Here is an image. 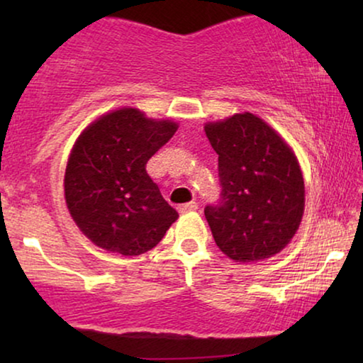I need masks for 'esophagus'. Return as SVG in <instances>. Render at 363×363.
<instances>
[{"label":"esophagus","instance_id":"34e87169","mask_svg":"<svg viewBox=\"0 0 363 363\" xmlns=\"http://www.w3.org/2000/svg\"><path fill=\"white\" fill-rule=\"evenodd\" d=\"M198 210V203L191 201V203H185V205L178 206V211L180 213H190V211H196Z\"/></svg>","mask_w":363,"mask_h":363}]
</instances>
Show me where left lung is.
Instances as JSON below:
<instances>
[{
	"label": "left lung",
	"mask_w": 363,
	"mask_h": 363,
	"mask_svg": "<svg viewBox=\"0 0 363 363\" xmlns=\"http://www.w3.org/2000/svg\"><path fill=\"white\" fill-rule=\"evenodd\" d=\"M218 153L221 195L205 208L216 246L236 262H255L289 245L304 213L299 162L274 128L255 113L205 125Z\"/></svg>",
	"instance_id": "left-lung-1"
}]
</instances>
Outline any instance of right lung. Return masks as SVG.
<instances>
[{
	"mask_svg": "<svg viewBox=\"0 0 363 363\" xmlns=\"http://www.w3.org/2000/svg\"><path fill=\"white\" fill-rule=\"evenodd\" d=\"M178 125L122 107L94 121L74 143L64 175L67 210L102 250L138 256L165 236L177 210L148 177L147 162Z\"/></svg>",
	"mask_w": 363,
	"mask_h": 363,
	"instance_id": "1",
	"label": "right lung"
}]
</instances>
